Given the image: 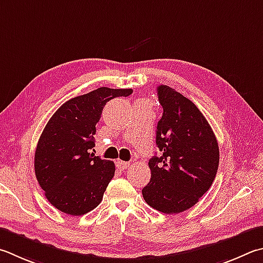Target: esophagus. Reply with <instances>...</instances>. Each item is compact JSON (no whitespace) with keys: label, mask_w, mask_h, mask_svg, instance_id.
<instances>
[{"label":"esophagus","mask_w":263,"mask_h":263,"mask_svg":"<svg viewBox=\"0 0 263 263\" xmlns=\"http://www.w3.org/2000/svg\"><path fill=\"white\" fill-rule=\"evenodd\" d=\"M116 165L118 169L121 170H126L128 168V165H130V162H125V161H117L116 162Z\"/></svg>","instance_id":"1"}]
</instances>
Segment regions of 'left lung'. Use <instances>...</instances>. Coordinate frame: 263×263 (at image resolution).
Segmentation results:
<instances>
[{
  "mask_svg": "<svg viewBox=\"0 0 263 263\" xmlns=\"http://www.w3.org/2000/svg\"><path fill=\"white\" fill-rule=\"evenodd\" d=\"M163 115L157 123L156 145L161 156L148 162L151 180L142 197L164 214L187 211L207 192L216 177L218 144L198 107L169 86L157 87Z\"/></svg>",
  "mask_w": 263,
  "mask_h": 263,
  "instance_id": "obj_1",
  "label": "left lung"
}]
</instances>
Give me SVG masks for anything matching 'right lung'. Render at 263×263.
<instances>
[{
	"label": "right lung",
	"mask_w": 263,
	"mask_h": 263,
	"mask_svg": "<svg viewBox=\"0 0 263 263\" xmlns=\"http://www.w3.org/2000/svg\"><path fill=\"white\" fill-rule=\"evenodd\" d=\"M132 92L100 87L62 104L47 123L36 145L34 170L47 200L59 211L80 216L101 202L115 163L90 153L95 126L108 101Z\"/></svg>",
	"instance_id": "right-lung-1"
}]
</instances>
